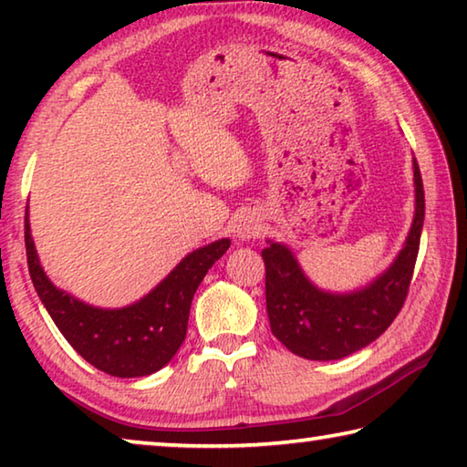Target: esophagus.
<instances>
[{
    "label": "esophagus",
    "mask_w": 467,
    "mask_h": 467,
    "mask_svg": "<svg viewBox=\"0 0 467 467\" xmlns=\"http://www.w3.org/2000/svg\"><path fill=\"white\" fill-rule=\"evenodd\" d=\"M259 233H262V223H259V218L253 214H244L239 218V223H236V236H239L241 241L255 239Z\"/></svg>",
    "instance_id": "34e87169"
}]
</instances>
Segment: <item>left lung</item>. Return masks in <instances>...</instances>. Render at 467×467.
Segmentation results:
<instances>
[{
	"mask_svg": "<svg viewBox=\"0 0 467 467\" xmlns=\"http://www.w3.org/2000/svg\"><path fill=\"white\" fill-rule=\"evenodd\" d=\"M414 220L404 249L365 288L327 292L300 270L286 244L267 241L265 305L272 334L292 354L306 360H337L362 350L391 326L404 306L412 282L424 224V189L414 158Z\"/></svg>",
	"mask_w": 467,
	"mask_h": 467,
	"instance_id": "1",
	"label": "left lung"
}]
</instances>
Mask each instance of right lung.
Here are the masks:
<instances>
[{
	"label": "right lung",
	"instance_id": "right-lung-1",
	"mask_svg": "<svg viewBox=\"0 0 467 467\" xmlns=\"http://www.w3.org/2000/svg\"><path fill=\"white\" fill-rule=\"evenodd\" d=\"M25 220L30 280L45 309L86 362L121 379L152 375L169 365L185 339L197 286L231 247V239H220L195 249L138 303L121 309H100L82 303L47 278L30 234L28 212Z\"/></svg>",
	"mask_w": 467,
	"mask_h": 467
}]
</instances>
